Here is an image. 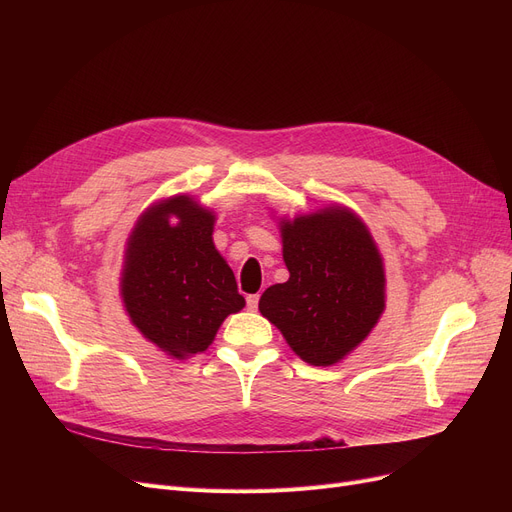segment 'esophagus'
Instances as JSON below:
<instances>
[{
  "label": "esophagus",
  "instance_id": "obj_1",
  "mask_svg": "<svg viewBox=\"0 0 512 512\" xmlns=\"http://www.w3.org/2000/svg\"><path fill=\"white\" fill-rule=\"evenodd\" d=\"M247 307H249V311H257V307H259V294H249V297H247Z\"/></svg>",
  "mask_w": 512,
  "mask_h": 512
}]
</instances>
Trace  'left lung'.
<instances>
[{"label": "left lung", "instance_id": "obj_1", "mask_svg": "<svg viewBox=\"0 0 512 512\" xmlns=\"http://www.w3.org/2000/svg\"><path fill=\"white\" fill-rule=\"evenodd\" d=\"M280 232L290 278L261 294L259 311L303 361L334 365L384 313L382 255L359 215L340 205L282 220Z\"/></svg>", "mask_w": 512, "mask_h": 512}]
</instances>
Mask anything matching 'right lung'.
I'll return each mask as SVG.
<instances>
[{
    "mask_svg": "<svg viewBox=\"0 0 512 512\" xmlns=\"http://www.w3.org/2000/svg\"><path fill=\"white\" fill-rule=\"evenodd\" d=\"M213 224V211L176 195L151 205L126 242L120 280L126 313L174 359L203 353L222 321L245 307L230 265L213 245Z\"/></svg>",
    "mask_w": 512,
    "mask_h": 512,
    "instance_id": "1",
    "label": "right lung"
}]
</instances>
